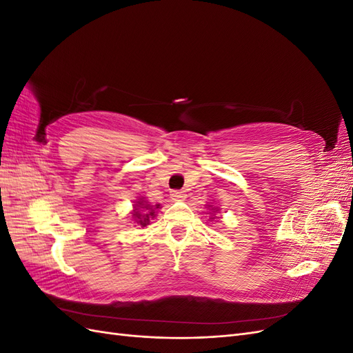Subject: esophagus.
<instances>
[{"mask_svg": "<svg viewBox=\"0 0 353 353\" xmlns=\"http://www.w3.org/2000/svg\"><path fill=\"white\" fill-rule=\"evenodd\" d=\"M170 197H172V200H175V201H183L187 197V194H185V191L175 190V191H172V193H170Z\"/></svg>", "mask_w": 353, "mask_h": 353, "instance_id": "1", "label": "esophagus"}]
</instances>
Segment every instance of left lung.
<instances>
[{"instance_id": "left-lung-1", "label": "left lung", "mask_w": 353, "mask_h": 353, "mask_svg": "<svg viewBox=\"0 0 353 353\" xmlns=\"http://www.w3.org/2000/svg\"><path fill=\"white\" fill-rule=\"evenodd\" d=\"M208 206V209H209V221H213L216 218V215L219 213V206H213V205H206Z\"/></svg>"}]
</instances>
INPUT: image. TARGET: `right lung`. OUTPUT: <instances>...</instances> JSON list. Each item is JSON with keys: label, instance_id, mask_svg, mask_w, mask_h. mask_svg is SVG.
<instances>
[{"label": "right lung", "instance_id": "add662e5", "mask_svg": "<svg viewBox=\"0 0 353 353\" xmlns=\"http://www.w3.org/2000/svg\"><path fill=\"white\" fill-rule=\"evenodd\" d=\"M159 209H162L160 205H150V201H147L145 197H137L134 200L132 210H131V219L134 223L140 225L141 228L150 225V221L156 218V213Z\"/></svg>", "mask_w": 353, "mask_h": 353}]
</instances>
